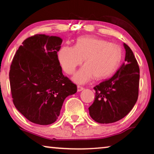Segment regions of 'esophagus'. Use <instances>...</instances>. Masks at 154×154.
I'll return each mask as SVG.
<instances>
[{
	"label": "esophagus",
	"mask_w": 154,
	"mask_h": 154,
	"mask_svg": "<svg viewBox=\"0 0 154 154\" xmlns=\"http://www.w3.org/2000/svg\"><path fill=\"white\" fill-rule=\"evenodd\" d=\"M84 90V88L83 87L80 86V85H77V92H81V91H82Z\"/></svg>",
	"instance_id": "34e87169"
}]
</instances>
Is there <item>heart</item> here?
<instances>
[{"instance_id": "heart-1", "label": "heart", "mask_w": 154, "mask_h": 154, "mask_svg": "<svg viewBox=\"0 0 154 154\" xmlns=\"http://www.w3.org/2000/svg\"><path fill=\"white\" fill-rule=\"evenodd\" d=\"M58 60L67 74H72L76 68L82 66L72 77L78 83H85L92 78L102 79L117 71L122 59L120 45L103 38L83 36L77 38L74 48L64 46L58 54Z\"/></svg>"}]
</instances>
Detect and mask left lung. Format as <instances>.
<instances>
[{
  "mask_svg": "<svg viewBox=\"0 0 154 154\" xmlns=\"http://www.w3.org/2000/svg\"><path fill=\"white\" fill-rule=\"evenodd\" d=\"M124 62L113 77L96 85L90 116L100 124L113 123L127 116L139 95V67L134 54L126 43Z\"/></svg>",
  "mask_w": 154,
  "mask_h": 154,
  "instance_id": "8db88e82",
  "label": "left lung"
}]
</instances>
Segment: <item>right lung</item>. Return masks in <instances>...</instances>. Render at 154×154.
<instances>
[{"label":"right lung","mask_w":154,"mask_h":154,"mask_svg":"<svg viewBox=\"0 0 154 154\" xmlns=\"http://www.w3.org/2000/svg\"><path fill=\"white\" fill-rule=\"evenodd\" d=\"M62 39L36 35L22 43L9 71L13 102L30 122L49 125L56 121L67 96L77 85L62 74L58 58Z\"/></svg>","instance_id":"obj_1"}]
</instances>
